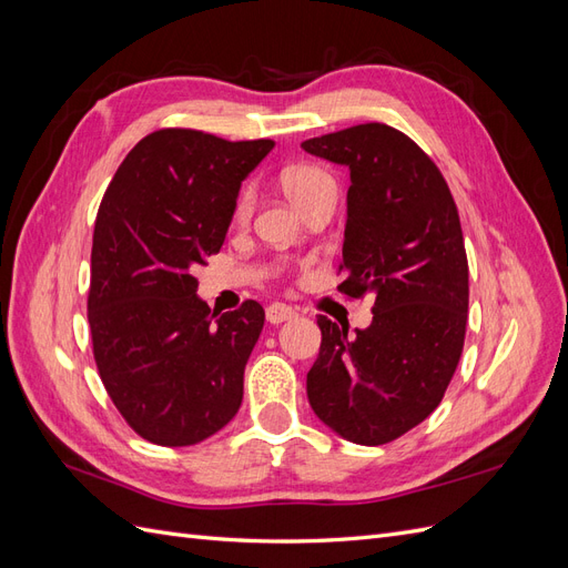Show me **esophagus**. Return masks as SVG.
Here are the masks:
<instances>
[{"label": "esophagus", "mask_w": 568, "mask_h": 568, "mask_svg": "<svg viewBox=\"0 0 568 568\" xmlns=\"http://www.w3.org/2000/svg\"><path fill=\"white\" fill-rule=\"evenodd\" d=\"M265 315H267V322L270 324H282V322H286V320H294L296 317V311L294 307H288V305H284V303H272L267 311H265Z\"/></svg>", "instance_id": "esophagus-1"}]
</instances>
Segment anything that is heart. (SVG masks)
Wrapping results in <instances>:
<instances>
[{
	"label": "heart",
	"instance_id": "1",
	"mask_svg": "<svg viewBox=\"0 0 568 568\" xmlns=\"http://www.w3.org/2000/svg\"><path fill=\"white\" fill-rule=\"evenodd\" d=\"M332 182L329 178H326L322 170L317 168H291L286 170V173L282 175V186L286 196L291 199V203L298 205L303 199L311 196L315 189H320L322 184ZM251 213V194L244 192L242 196H239V203H236V220H244L246 215Z\"/></svg>",
	"mask_w": 568,
	"mask_h": 568
}]
</instances>
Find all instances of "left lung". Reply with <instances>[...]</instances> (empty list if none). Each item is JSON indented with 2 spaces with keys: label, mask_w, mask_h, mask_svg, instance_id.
<instances>
[{
  "label": "left lung",
  "mask_w": 568,
  "mask_h": 568,
  "mask_svg": "<svg viewBox=\"0 0 568 568\" xmlns=\"http://www.w3.org/2000/svg\"><path fill=\"white\" fill-rule=\"evenodd\" d=\"M301 149L348 168L338 288L374 298L372 324L355 334L320 315L307 400L341 438L382 445L432 415L459 363L469 265L457 205L436 163L384 123L322 134Z\"/></svg>",
  "instance_id": "left-lung-1"
}]
</instances>
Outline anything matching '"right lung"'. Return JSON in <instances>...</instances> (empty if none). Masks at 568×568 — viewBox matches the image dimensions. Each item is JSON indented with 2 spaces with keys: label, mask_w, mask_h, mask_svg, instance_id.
Instances as JSON below:
<instances>
[{
  "label": "right lung",
  "mask_w": 568,
  "mask_h": 568,
  "mask_svg": "<svg viewBox=\"0 0 568 568\" xmlns=\"http://www.w3.org/2000/svg\"><path fill=\"white\" fill-rule=\"evenodd\" d=\"M272 149V140L151 132L101 201L88 301L94 359L120 415L165 448L211 438L242 407L265 311L246 301L211 313L192 270L225 244L239 189Z\"/></svg>",
  "instance_id": "obj_1"
}]
</instances>
